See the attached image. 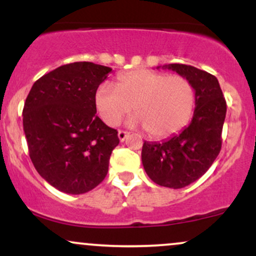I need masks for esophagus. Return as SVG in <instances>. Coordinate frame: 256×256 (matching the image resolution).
Wrapping results in <instances>:
<instances>
[{"mask_svg":"<svg viewBox=\"0 0 256 256\" xmlns=\"http://www.w3.org/2000/svg\"><path fill=\"white\" fill-rule=\"evenodd\" d=\"M128 136V131H124V130H119V132H118V137H119V140H120V142H124L125 140V138Z\"/></svg>","mask_w":256,"mask_h":256,"instance_id":"34e87169","label":"esophagus"}]
</instances>
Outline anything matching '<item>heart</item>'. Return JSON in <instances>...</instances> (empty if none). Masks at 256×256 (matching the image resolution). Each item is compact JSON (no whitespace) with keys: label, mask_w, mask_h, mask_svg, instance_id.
<instances>
[{"label":"heart","mask_w":256,"mask_h":256,"mask_svg":"<svg viewBox=\"0 0 256 256\" xmlns=\"http://www.w3.org/2000/svg\"><path fill=\"white\" fill-rule=\"evenodd\" d=\"M195 89L182 76L137 70L118 76L116 86L100 85L95 104L107 125L116 126L132 110L136 124L154 138H168L189 124L195 107Z\"/></svg>","instance_id":"obj_1"}]
</instances>
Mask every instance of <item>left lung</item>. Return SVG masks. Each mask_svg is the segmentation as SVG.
Instances as JSON below:
<instances>
[{
	"mask_svg": "<svg viewBox=\"0 0 256 256\" xmlns=\"http://www.w3.org/2000/svg\"><path fill=\"white\" fill-rule=\"evenodd\" d=\"M192 82L195 110L188 128L162 142H144L142 164L146 174L161 186L180 189L194 183L212 166L222 149L226 101L218 79L183 64H165Z\"/></svg>",
	"mask_w": 256,
	"mask_h": 256,
	"instance_id": "8db88e82",
	"label": "left lung"
}]
</instances>
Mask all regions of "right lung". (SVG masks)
I'll return each mask as SVG.
<instances>
[{
	"label": "right lung",
	"mask_w": 256,
	"mask_h": 256,
	"mask_svg": "<svg viewBox=\"0 0 256 256\" xmlns=\"http://www.w3.org/2000/svg\"><path fill=\"white\" fill-rule=\"evenodd\" d=\"M110 67L73 62L34 82L22 125L28 154L40 177L60 192L79 195L106 178L118 131L96 116L95 95Z\"/></svg>",
	"instance_id": "obj_1"
}]
</instances>
